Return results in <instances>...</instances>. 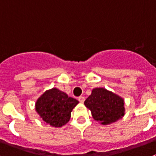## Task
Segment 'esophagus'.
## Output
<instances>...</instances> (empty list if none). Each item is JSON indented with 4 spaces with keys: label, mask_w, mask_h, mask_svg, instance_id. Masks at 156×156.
<instances>
[{
    "label": "esophagus",
    "mask_w": 156,
    "mask_h": 156,
    "mask_svg": "<svg viewBox=\"0 0 156 156\" xmlns=\"http://www.w3.org/2000/svg\"><path fill=\"white\" fill-rule=\"evenodd\" d=\"M78 100H79V101L80 103H83L85 101V98L83 97V96H80V97L78 98Z\"/></svg>",
    "instance_id": "esophagus-1"
}]
</instances>
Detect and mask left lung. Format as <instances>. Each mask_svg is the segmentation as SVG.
<instances>
[{"label":"left lung","instance_id":"obj_1","mask_svg":"<svg viewBox=\"0 0 156 156\" xmlns=\"http://www.w3.org/2000/svg\"><path fill=\"white\" fill-rule=\"evenodd\" d=\"M84 105L90 110L94 120L103 125L116 122L125 114L123 98L102 87L93 89Z\"/></svg>","mask_w":156,"mask_h":156}]
</instances>
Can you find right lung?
I'll list each match as a JSON object with an SVG mask.
<instances>
[{
	"instance_id": "1",
	"label": "right lung",
	"mask_w": 156,
	"mask_h": 156,
	"mask_svg": "<svg viewBox=\"0 0 156 156\" xmlns=\"http://www.w3.org/2000/svg\"><path fill=\"white\" fill-rule=\"evenodd\" d=\"M79 101L57 88L46 90L37 99L36 111L45 123L61 127L69 121L71 112Z\"/></svg>"
}]
</instances>
